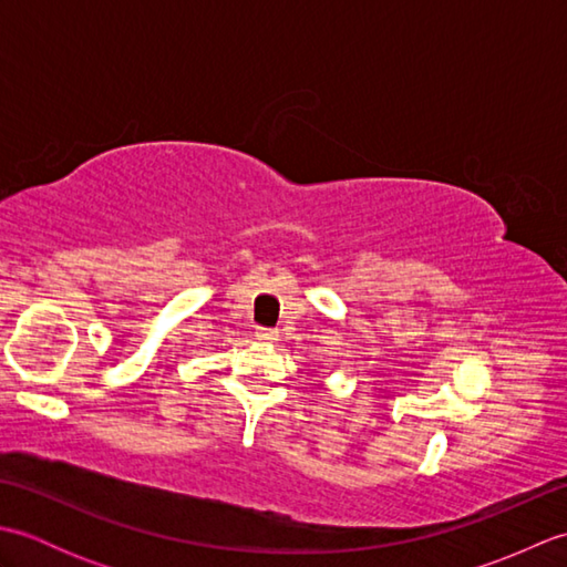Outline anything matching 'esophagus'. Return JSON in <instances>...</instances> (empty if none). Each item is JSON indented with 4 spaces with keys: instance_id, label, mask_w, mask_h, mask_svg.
Here are the masks:
<instances>
[{
    "instance_id": "34e87169",
    "label": "esophagus",
    "mask_w": 567,
    "mask_h": 567,
    "mask_svg": "<svg viewBox=\"0 0 567 567\" xmlns=\"http://www.w3.org/2000/svg\"><path fill=\"white\" fill-rule=\"evenodd\" d=\"M256 336L260 341H265V343H272L275 339H277V331L275 329H268V327H258L256 329Z\"/></svg>"
}]
</instances>
